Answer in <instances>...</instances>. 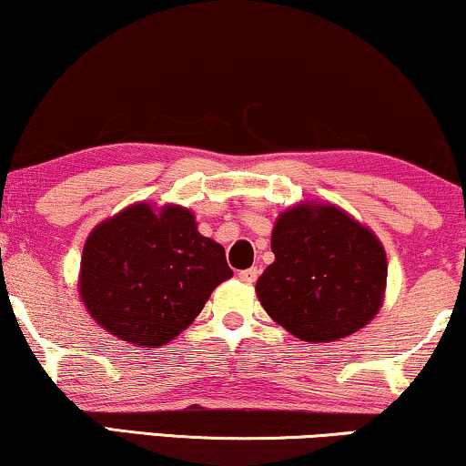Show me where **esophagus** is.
Instances as JSON below:
<instances>
[{
    "instance_id": "34e87169",
    "label": "esophagus",
    "mask_w": 466,
    "mask_h": 466,
    "mask_svg": "<svg viewBox=\"0 0 466 466\" xmlns=\"http://www.w3.org/2000/svg\"><path fill=\"white\" fill-rule=\"evenodd\" d=\"M238 278L241 279V282H254V279L258 278V267H250V269H241L238 273Z\"/></svg>"
}]
</instances>
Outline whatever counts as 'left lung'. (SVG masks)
I'll return each instance as SVG.
<instances>
[{"instance_id":"obj_1","label":"left lung","mask_w":466,"mask_h":466,"mask_svg":"<svg viewBox=\"0 0 466 466\" xmlns=\"http://www.w3.org/2000/svg\"><path fill=\"white\" fill-rule=\"evenodd\" d=\"M276 260L257 282L267 314L299 339L335 341L378 314L386 252L378 238L335 206H297L271 235Z\"/></svg>"}]
</instances>
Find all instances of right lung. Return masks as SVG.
I'll use <instances>...</instances> for the list:
<instances>
[{"label": "right lung", "instance_id": "obj_1", "mask_svg": "<svg viewBox=\"0 0 466 466\" xmlns=\"http://www.w3.org/2000/svg\"><path fill=\"white\" fill-rule=\"evenodd\" d=\"M231 276L225 248L197 231L188 209L155 214L139 203L86 239L80 297L107 333L155 348L187 329Z\"/></svg>", "mask_w": 466, "mask_h": 466}]
</instances>
